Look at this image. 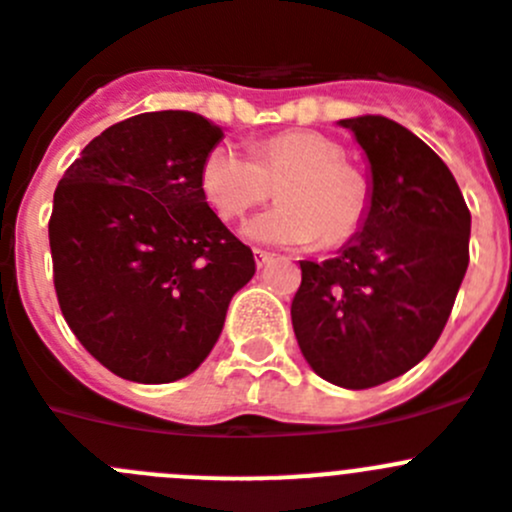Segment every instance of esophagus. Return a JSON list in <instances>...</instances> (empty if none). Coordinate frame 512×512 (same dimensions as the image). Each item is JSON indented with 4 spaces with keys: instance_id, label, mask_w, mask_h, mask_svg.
<instances>
[{
    "instance_id": "1",
    "label": "esophagus",
    "mask_w": 512,
    "mask_h": 512,
    "mask_svg": "<svg viewBox=\"0 0 512 512\" xmlns=\"http://www.w3.org/2000/svg\"><path fill=\"white\" fill-rule=\"evenodd\" d=\"M256 266H259V269H264V266H269L271 261H274V253H269V251H264V248H256Z\"/></svg>"
}]
</instances>
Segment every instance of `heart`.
Listing matches in <instances>:
<instances>
[{
  "label": "heart",
  "instance_id": "obj_1",
  "mask_svg": "<svg viewBox=\"0 0 512 512\" xmlns=\"http://www.w3.org/2000/svg\"><path fill=\"white\" fill-rule=\"evenodd\" d=\"M281 182L276 208L256 215L246 236L271 246L337 248L363 231L370 213V185L345 162L340 142L320 131L289 129L261 139L253 154L231 142L210 147L200 164V190L223 220H241Z\"/></svg>",
  "mask_w": 512,
  "mask_h": 512
}]
</instances>
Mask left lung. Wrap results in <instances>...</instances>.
Here are the masks:
<instances>
[{"label": "left lung", "instance_id": "left-lung-1", "mask_svg": "<svg viewBox=\"0 0 512 512\" xmlns=\"http://www.w3.org/2000/svg\"><path fill=\"white\" fill-rule=\"evenodd\" d=\"M370 162V213L335 259L299 261L292 325L325 381L373 388L437 345L470 264V210L439 154L386 116L342 119Z\"/></svg>", "mask_w": 512, "mask_h": 512}]
</instances>
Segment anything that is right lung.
Listing matches in <instances>:
<instances>
[{"label":"right lung","mask_w":512,"mask_h":512,"mask_svg":"<svg viewBox=\"0 0 512 512\" xmlns=\"http://www.w3.org/2000/svg\"><path fill=\"white\" fill-rule=\"evenodd\" d=\"M220 137L192 111H149L101 131L58 182L48 236L60 312L126 381L190 375L256 271L200 190Z\"/></svg>","instance_id":"add662e5"}]
</instances>
